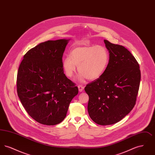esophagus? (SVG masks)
<instances>
[{
	"mask_svg": "<svg viewBox=\"0 0 155 155\" xmlns=\"http://www.w3.org/2000/svg\"><path fill=\"white\" fill-rule=\"evenodd\" d=\"M78 91H79L80 92H82V91L84 90V87H83L82 85H78Z\"/></svg>",
	"mask_w": 155,
	"mask_h": 155,
	"instance_id": "obj_1",
	"label": "esophagus"
}]
</instances>
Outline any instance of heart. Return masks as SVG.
I'll use <instances>...</instances> for the list:
<instances>
[{"label":"heart","instance_id":"obj_1","mask_svg":"<svg viewBox=\"0 0 155 155\" xmlns=\"http://www.w3.org/2000/svg\"><path fill=\"white\" fill-rule=\"evenodd\" d=\"M109 60V53L103 46H78L71 51L70 56L63 59L62 65L69 78L74 76L78 66L81 73L78 80L84 82L86 78L90 81L100 78L106 70Z\"/></svg>","mask_w":155,"mask_h":155}]
</instances>
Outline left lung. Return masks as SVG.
Wrapping results in <instances>:
<instances>
[{"label": "left lung", "instance_id": "1", "mask_svg": "<svg viewBox=\"0 0 155 155\" xmlns=\"http://www.w3.org/2000/svg\"><path fill=\"white\" fill-rule=\"evenodd\" d=\"M109 53L103 75L87 85L88 111L99 125H111L121 120L134 107L140 88V66L124 46L104 40Z\"/></svg>", "mask_w": 155, "mask_h": 155}]
</instances>
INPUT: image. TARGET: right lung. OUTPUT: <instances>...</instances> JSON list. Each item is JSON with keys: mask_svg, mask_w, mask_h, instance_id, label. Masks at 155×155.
<instances>
[{"mask_svg": "<svg viewBox=\"0 0 155 155\" xmlns=\"http://www.w3.org/2000/svg\"><path fill=\"white\" fill-rule=\"evenodd\" d=\"M70 39L48 41L26 53L19 66L17 94L37 122L56 125L66 117L69 104L78 93L64 74L62 57Z\"/></svg>", "mask_w": 155, "mask_h": 155, "instance_id": "obj_1", "label": "right lung"}]
</instances>
